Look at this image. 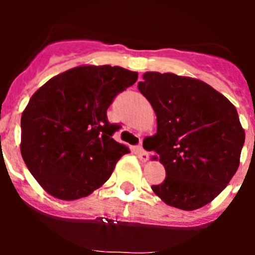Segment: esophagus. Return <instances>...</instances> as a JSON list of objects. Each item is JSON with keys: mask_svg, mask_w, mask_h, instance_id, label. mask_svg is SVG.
<instances>
[{"mask_svg": "<svg viewBox=\"0 0 255 255\" xmlns=\"http://www.w3.org/2000/svg\"><path fill=\"white\" fill-rule=\"evenodd\" d=\"M136 153H138L140 161L145 162L149 159V154H148V152H145V150H144V148L141 147V145H138V147H136Z\"/></svg>", "mask_w": 255, "mask_h": 255, "instance_id": "1", "label": "esophagus"}]
</instances>
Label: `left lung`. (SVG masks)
I'll return each mask as SVG.
<instances>
[{"mask_svg": "<svg viewBox=\"0 0 255 255\" xmlns=\"http://www.w3.org/2000/svg\"><path fill=\"white\" fill-rule=\"evenodd\" d=\"M138 89L157 116L149 149L166 179L152 189L184 211L208 204L235 175L245 132L235 106L211 85L171 73H145Z\"/></svg>", "mask_w": 255, "mask_h": 255, "instance_id": "1", "label": "left lung"}]
</instances>
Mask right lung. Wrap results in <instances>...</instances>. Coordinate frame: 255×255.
Listing matches in <instances>:
<instances>
[{
  "instance_id": "1",
  "label": "right lung",
  "mask_w": 255,
  "mask_h": 255,
  "mask_svg": "<svg viewBox=\"0 0 255 255\" xmlns=\"http://www.w3.org/2000/svg\"><path fill=\"white\" fill-rule=\"evenodd\" d=\"M138 73L119 66H79L39 88L21 115V150L26 167L55 198L87 197L105 184L128 147L112 135L107 119L117 94Z\"/></svg>"
}]
</instances>
